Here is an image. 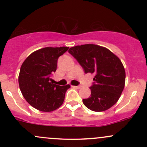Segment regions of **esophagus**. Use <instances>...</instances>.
I'll list each match as a JSON object with an SVG mask.
<instances>
[{
	"mask_svg": "<svg viewBox=\"0 0 147 147\" xmlns=\"http://www.w3.org/2000/svg\"><path fill=\"white\" fill-rule=\"evenodd\" d=\"M72 87H74V88H77V89H79V88H81V86H72Z\"/></svg>",
	"mask_w": 147,
	"mask_h": 147,
	"instance_id": "34e87169",
	"label": "esophagus"
}]
</instances>
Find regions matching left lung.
I'll return each mask as SVG.
<instances>
[{
	"instance_id": "obj_1",
	"label": "left lung",
	"mask_w": 147,
	"mask_h": 147,
	"mask_svg": "<svg viewBox=\"0 0 147 147\" xmlns=\"http://www.w3.org/2000/svg\"><path fill=\"white\" fill-rule=\"evenodd\" d=\"M68 52L85 73L95 75L90 97L83 99L84 105L91 111L102 112L115 104L125 85V70L121 60L109 49L95 44L77 45Z\"/></svg>"
}]
</instances>
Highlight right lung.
<instances>
[{
    "label": "right lung",
    "mask_w": 147,
    "mask_h": 147,
    "mask_svg": "<svg viewBox=\"0 0 147 147\" xmlns=\"http://www.w3.org/2000/svg\"><path fill=\"white\" fill-rule=\"evenodd\" d=\"M68 47L44 48L34 51L26 58L20 69L18 84L25 100L37 110L51 112L63 103L65 94L70 88L50 82L57 70V60Z\"/></svg>",
    "instance_id": "1"
}]
</instances>
